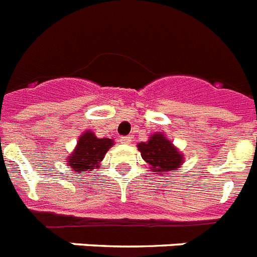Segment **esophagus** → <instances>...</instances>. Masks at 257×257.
<instances>
[{
  "label": "esophagus",
  "instance_id": "obj_1",
  "mask_svg": "<svg viewBox=\"0 0 257 257\" xmlns=\"http://www.w3.org/2000/svg\"><path fill=\"white\" fill-rule=\"evenodd\" d=\"M131 141H132V137H131V136H122V137H120V142H121V144H129Z\"/></svg>",
  "mask_w": 257,
  "mask_h": 257
}]
</instances>
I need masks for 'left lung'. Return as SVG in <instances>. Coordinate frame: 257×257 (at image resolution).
<instances>
[{
    "instance_id": "obj_1",
    "label": "left lung",
    "mask_w": 257,
    "mask_h": 257,
    "mask_svg": "<svg viewBox=\"0 0 257 257\" xmlns=\"http://www.w3.org/2000/svg\"><path fill=\"white\" fill-rule=\"evenodd\" d=\"M139 150L154 171H174L183 163L182 154L163 135H154L148 142L139 144Z\"/></svg>"
}]
</instances>
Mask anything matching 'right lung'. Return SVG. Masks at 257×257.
<instances>
[{
	"instance_id": "1",
	"label": "right lung",
	"mask_w": 257,
	"mask_h": 257,
	"mask_svg": "<svg viewBox=\"0 0 257 257\" xmlns=\"http://www.w3.org/2000/svg\"><path fill=\"white\" fill-rule=\"evenodd\" d=\"M112 146L109 139H98L92 132H86L79 137L74 153L69 157V166L74 171H90L99 167L105 153Z\"/></svg>"
}]
</instances>
